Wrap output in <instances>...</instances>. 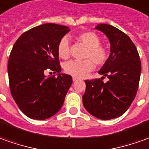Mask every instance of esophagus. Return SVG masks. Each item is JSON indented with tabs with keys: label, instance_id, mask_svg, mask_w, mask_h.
<instances>
[{
	"label": "esophagus",
	"instance_id": "34e87169",
	"mask_svg": "<svg viewBox=\"0 0 149 149\" xmlns=\"http://www.w3.org/2000/svg\"><path fill=\"white\" fill-rule=\"evenodd\" d=\"M79 80V79L78 78H76V77H73V81L74 82H76Z\"/></svg>",
	"mask_w": 149,
	"mask_h": 149
}]
</instances>
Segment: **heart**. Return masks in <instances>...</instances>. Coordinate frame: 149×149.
I'll list each match as a JSON object with an SVG mask.
<instances>
[{
	"instance_id": "obj_1",
	"label": "heart",
	"mask_w": 149,
	"mask_h": 149,
	"mask_svg": "<svg viewBox=\"0 0 149 149\" xmlns=\"http://www.w3.org/2000/svg\"><path fill=\"white\" fill-rule=\"evenodd\" d=\"M78 39L88 49L85 57L90 59L95 65L100 66L107 61L108 58V52L106 48L101 47V40L96 33L93 32H84L79 35ZM69 52L70 47L68 38H63L59 42L57 53L61 58L66 59L69 56ZM91 61L90 60H85L84 61H70L64 64V70L68 74L82 78L93 70V64Z\"/></svg>"
}]
</instances>
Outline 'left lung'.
I'll return each mask as SVG.
<instances>
[{
  "mask_svg": "<svg viewBox=\"0 0 149 149\" xmlns=\"http://www.w3.org/2000/svg\"><path fill=\"white\" fill-rule=\"evenodd\" d=\"M110 42V55L98 73L101 79L85 80L83 103L88 113L102 120L119 117L128 110L137 93L141 62L131 39L114 26L101 24L94 28ZM105 77L109 81L104 83Z\"/></svg>",
  "mask_w": 149,
  "mask_h": 149,
  "instance_id": "1",
  "label": "left lung"
}]
</instances>
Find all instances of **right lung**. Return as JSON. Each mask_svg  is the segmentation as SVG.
Returning <instances> with one entry per match:
<instances>
[{
    "label": "right lung",
    "mask_w": 149,
    "mask_h": 149,
    "mask_svg": "<svg viewBox=\"0 0 149 149\" xmlns=\"http://www.w3.org/2000/svg\"><path fill=\"white\" fill-rule=\"evenodd\" d=\"M70 30L67 26L45 24L24 33L13 46L8 61L10 92L29 118H50L63 106L72 77L61 73L57 47ZM47 68L57 76L46 77Z\"/></svg>",
    "instance_id": "right-lung-1"
}]
</instances>
